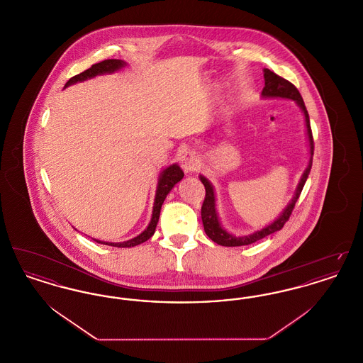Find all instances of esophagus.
<instances>
[{
	"label": "esophagus",
	"instance_id": "esophagus-1",
	"mask_svg": "<svg viewBox=\"0 0 363 363\" xmlns=\"http://www.w3.org/2000/svg\"><path fill=\"white\" fill-rule=\"evenodd\" d=\"M181 166L185 170V173H193L200 166V159L196 155V152L186 151L184 155L181 156Z\"/></svg>",
	"mask_w": 363,
	"mask_h": 363
}]
</instances>
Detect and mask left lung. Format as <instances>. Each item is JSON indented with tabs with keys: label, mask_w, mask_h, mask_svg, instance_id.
<instances>
[{
	"label": "left lung",
	"mask_w": 363,
	"mask_h": 363,
	"mask_svg": "<svg viewBox=\"0 0 363 363\" xmlns=\"http://www.w3.org/2000/svg\"><path fill=\"white\" fill-rule=\"evenodd\" d=\"M264 80H265V86L262 88V92H261L262 98L290 99V101H294L295 104H298V107L302 110L303 117H305L308 141H309V154H311L309 163H308V167L305 169V172L302 174V177H301V179L296 185V189L294 191V197L291 199V201L287 204V207L283 209V212L277 216L271 225H265L264 228L255 231L253 234L243 235V237H237V235L228 233L225 228H223V225L220 223V219H219V215H218V211H216V197H215L213 186L209 182L207 177L200 175V181L203 182V185L206 188V199H204V203H203V207H201V219H203V225H204V231L212 241L216 242L218 245H222V246L250 245V243H255V242L265 238L267 235H271L279 230H281L284 223L289 220L294 207H295V203L299 199V194L303 189V185H305V182L309 177V173H311L314 143H313V135H311L309 114H308V110L305 107L303 99H302L299 91L290 82L277 76V73H274L272 70L264 69Z\"/></svg>",
	"instance_id": "left-lung-1"
}]
</instances>
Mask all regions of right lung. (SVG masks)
I'll use <instances>...</instances> for the list:
<instances>
[{"instance_id": "1", "label": "right lung", "mask_w": 363, "mask_h": 363, "mask_svg": "<svg viewBox=\"0 0 363 363\" xmlns=\"http://www.w3.org/2000/svg\"><path fill=\"white\" fill-rule=\"evenodd\" d=\"M123 67H126V62L122 61V60H104L102 62H98V64L92 65L89 69L84 70L83 73L73 76L72 79L68 80V83L65 84V88L72 86V84H76L79 82H86L88 79H92V77L99 76V74L114 73L117 70L122 69ZM182 178H184V172L181 170V167L177 163L170 164L169 167H166L162 173L159 174L151 222H150V225H147V228L141 234H138V237H135V238H132L129 241L123 242H104L99 241V240H94V241L98 242V243H104V245H108V246H116V247H132V246H136V245H140L143 242L148 241L154 235V233H155L156 225L159 222L160 208H162L164 199L167 197L170 190L173 189L174 186Z\"/></svg>"}]
</instances>
